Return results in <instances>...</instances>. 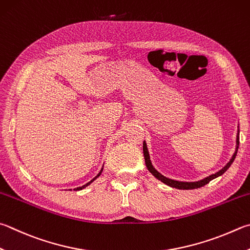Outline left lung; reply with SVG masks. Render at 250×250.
Masks as SVG:
<instances>
[{
    "instance_id": "obj_1",
    "label": "left lung",
    "mask_w": 250,
    "mask_h": 250,
    "mask_svg": "<svg viewBox=\"0 0 250 250\" xmlns=\"http://www.w3.org/2000/svg\"><path fill=\"white\" fill-rule=\"evenodd\" d=\"M236 142H237V146H236V152L234 153L233 157L230 158V161L226 164V166H224L223 168L221 170H219L215 174H213L211 176L207 177V178H204L200 181H194V183H185V181H177V180H172L169 178H166L165 176H163L162 174H160L155 168H154L151 161H149V156H148V152H147V147H146V144L145 142H143V153H144V160H145V165H146L147 169L149 170V172L153 176H155L158 180H161L162 183L166 184L167 186H169V187L172 188H177V189H181V190H190V189H197V188H200L203 187V186H206L207 184L210 183L212 179L216 178V177H219L221 175H223L224 172L229 169V167L232 165V163L234 162L235 157H236V154H237V149H238V145H239V135L237 134V140H236Z\"/></svg>"
}]
</instances>
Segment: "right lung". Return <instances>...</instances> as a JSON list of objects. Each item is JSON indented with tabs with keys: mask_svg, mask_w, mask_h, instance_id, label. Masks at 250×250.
<instances>
[{
	"mask_svg": "<svg viewBox=\"0 0 250 250\" xmlns=\"http://www.w3.org/2000/svg\"><path fill=\"white\" fill-rule=\"evenodd\" d=\"M102 170H103V169H102ZM102 170H101V172H99V174H98V175H97L96 177H95V178H97V177H98L99 175H101V174H102ZM95 178H94V179H95ZM94 179H93V180H94ZM93 180H92V181H93ZM92 181H89V183H87V184H86V185H84V186H82V187H79V188H76V189H74V190H81V189H83V188H85V187H86V186H88V185H89L90 183H92Z\"/></svg>",
	"mask_w": 250,
	"mask_h": 250,
	"instance_id": "obj_1",
	"label": "right lung"
}]
</instances>
